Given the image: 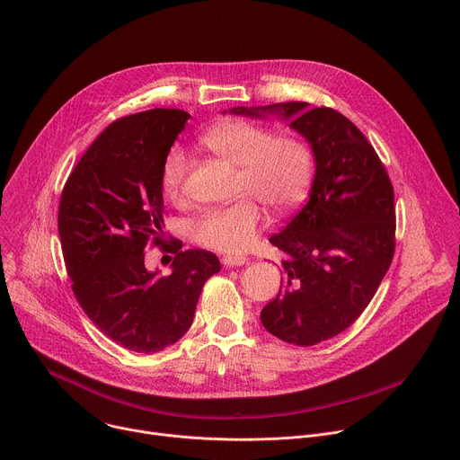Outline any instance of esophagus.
Segmentation results:
<instances>
[{"mask_svg":"<svg viewBox=\"0 0 460 460\" xmlns=\"http://www.w3.org/2000/svg\"><path fill=\"white\" fill-rule=\"evenodd\" d=\"M249 261V258L245 256H236V254H227L222 258V264L224 268H240V266H245Z\"/></svg>","mask_w":460,"mask_h":460,"instance_id":"1","label":"esophagus"}]
</instances>
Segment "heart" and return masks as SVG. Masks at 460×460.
<instances>
[{"label":"heart","mask_w":460,"mask_h":460,"mask_svg":"<svg viewBox=\"0 0 460 460\" xmlns=\"http://www.w3.org/2000/svg\"><path fill=\"white\" fill-rule=\"evenodd\" d=\"M202 144L217 156L238 167L234 192L242 199L213 208L189 226L190 238L208 249L240 254L252 247L261 227V209L286 215L298 208L309 192L314 156L296 135H277L271 128L243 119L222 121L202 135ZM187 172V156L172 147L162 164V189L180 194Z\"/></svg>","instance_id":"1"}]
</instances>
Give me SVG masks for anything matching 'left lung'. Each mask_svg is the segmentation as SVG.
<instances>
[{
    "instance_id": "1",
    "label": "left lung",
    "mask_w": 460,
    "mask_h": 460,
    "mask_svg": "<svg viewBox=\"0 0 460 460\" xmlns=\"http://www.w3.org/2000/svg\"><path fill=\"white\" fill-rule=\"evenodd\" d=\"M231 112L289 121L314 156L307 204L270 238L286 252V277L260 320L295 346L333 339L360 316L389 270L395 251L389 176L373 146L335 109L284 102Z\"/></svg>"
}]
</instances>
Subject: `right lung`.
<instances>
[{
    "mask_svg": "<svg viewBox=\"0 0 460 460\" xmlns=\"http://www.w3.org/2000/svg\"><path fill=\"white\" fill-rule=\"evenodd\" d=\"M189 112L151 109L112 121L63 187L58 231L73 291L85 314L116 344L156 353L190 327L196 302L220 271L204 249L174 252L171 275L146 268V245L162 242V164Z\"/></svg>",
    "mask_w": 460,
    "mask_h": 460,
    "instance_id": "add662e5",
    "label": "right lung"
}]
</instances>
